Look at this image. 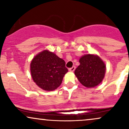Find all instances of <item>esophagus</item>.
<instances>
[{"mask_svg": "<svg viewBox=\"0 0 129 129\" xmlns=\"http://www.w3.org/2000/svg\"><path fill=\"white\" fill-rule=\"evenodd\" d=\"M75 69H76V67H75V66H73V67H72V68H70L69 70L70 72H74V71H75Z\"/></svg>", "mask_w": 129, "mask_h": 129, "instance_id": "34e87169", "label": "esophagus"}]
</instances>
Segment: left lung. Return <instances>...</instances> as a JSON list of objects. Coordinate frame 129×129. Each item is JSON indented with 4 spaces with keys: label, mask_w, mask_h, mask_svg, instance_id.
<instances>
[{
    "label": "left lung",
    "mask_w": 129,
    "mask_h": 129,
    "mask_svg": "<svg viewBox=\"0 0 129 129\" xmlns=\"http://www.w3.org/2000/svg\"><path fill=\"white\" fill-rule=\"evenodd\" d=\"M80 65L75 71L78 80L85 87H94L103 81L106 66L98 56L86 54L79 59Z\"/></svg>",
    "instance_id": "left-lung-1"
}]
</instances>
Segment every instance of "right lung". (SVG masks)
Returning <instances> with one entry per match:
<instances>
[{
	"label": "right lung",
	"mask_w": 129,
	"mask_h": 129,
	"mask_svg": "<svg viewBox=\"0 0 129 129\" xmlns=\"http://www.w3.org/2000/svg\"><path fill=\"white\" fill-rule=\"evenodd\" d=\"M30 70L34 82L47 91L56 89L68 72L64 60L48 50L39 53L34 57Z\"/></svg>",
	"instance_id": "obj_1"
}]
</instances>
